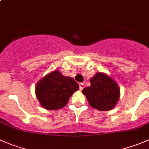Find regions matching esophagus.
<instances>
[{"instance_id": "1", "label": "esophagus", "mask_w": 149, "mask_h": 149, "mask_svg": "<svg viewBox=\"0 0 149 149\" xmlns=\"http://www.w3.org/2000/svg\"><path fill=\"white\" fill-rule=\"evenodd\" d=\"M83 87H84V84L83 83H79V88H80V90H83Z\"/></svg>"}]
</instances>
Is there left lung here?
<instances>
[{
    "label": "left lung",
    "mask_w": 149,
    "mask_h": 149,
    "mask_svg": "<svg viewBox=\"0 0 149 149\" xmlns=\"http://www.w3.org/2000/svg\"><path fill=\"white\" fill-rule=\"evenodd\" d=\"M90 82L91 86L83 88L82 91L89 104L99 110H112L119 99L118 85L105 74L100 72L96 74Z\"/></svg>",
    "instance_id": "left-lung-1"
}]
</instances>
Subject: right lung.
Returning <instances> with one entry per match:
<instances>
[{"label": "right lung", "instance_id": "right-lung-1", "mask_svg": "<svg viewBox=\"0 0 149 149\" xmlns=\"http://www.w3.org/2000/svg\"><path fill=\"white\" fill-rule=\"evenodd\" d=\"M78 89L77 82L55 71L39 80L36 86V95L44 108L58 110L67 104L71 96Z\"/></svg>", "mask_w": 149, "mask_h": 149}]
</instances>
